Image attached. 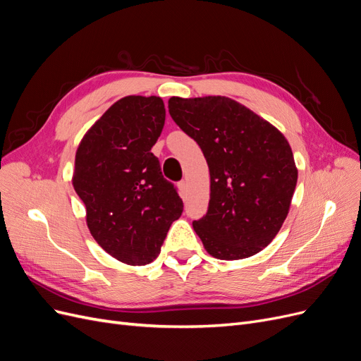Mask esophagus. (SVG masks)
<instances>
[{
    "label": "esophagus",
    "mask_w": 361,
    "mask_h": 361,
    "mask_svg": "<svg viewBox=\"0 0 361 361\" xmlns=\"http://www.w3.org/2000/svg\"><path fill=\"white\" fill-rule=\"evenodd\" d=\"M178 188H179V194H180V195H185V191H187V182L180 180V182L178 183Z\"/></svg>",
    "instance_id": "1"
}]
</instances>
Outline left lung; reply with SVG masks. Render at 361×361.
<instances>
[{"label":"left lung","instance_id":"obj_1","mask_svg":"<svg viewBox=\"0 0 361 361\" xmlns=\"http://www.w3.org/2000/svg\"><path fill=\"white\" fill-rule=\"evenodd\" d=\"M169 111L200 146L209 167V206L192 221L206 251L221 260L259 253L286 220L297 187L298 170L288 140L224 96H173Z\"/></svg>","mask_w":361,"mask_h":361}]
</instances>
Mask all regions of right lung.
I'll return each instance as SVG.
<instances>
[{
	"mask_svg": "<svg viewBox=\"0 0 361 361\" xmlns=\"http://www.w3.org/2000/svg\"><path fill=\"white\" fill-rule=\"evenodd\" d=\"M166 122L157 96H126L87 130L75 157L73 188L87 226L108 255L128 265L155 260L183 203L152 154Z\"/></svg>",
	"mask_w": 361,
	"mask_h": 361,
	"instance_id": "1",
	"label": "right lung"
}]
</instances>
